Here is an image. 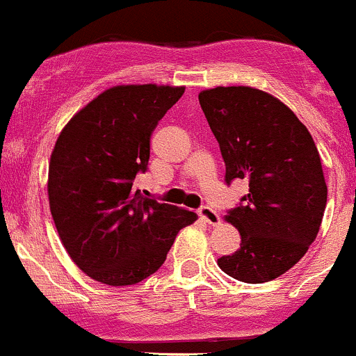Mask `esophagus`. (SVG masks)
<instances>
[{"mask_svg": "<svg viewBox=\"0 0 356 356\" xmlns=\"http://www.w3.org/2000/svg\"><path fill=\"white\" fill-rule=\"evenodd\" d=\"M199 218L202 221H206V223L213 225V227H218V225H220V221H221L220 214H218L216 211H213V209H211V207H207V206L200 207V209H199Z\"/></svg>", "mask_w": 356, "mask_h": 356, "instance_id": "34e87169", "label": "esophagus"}]
</instances>
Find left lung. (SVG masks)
Masks as SVG:
<instances>
[{"label":"left lung","mask_w":356,"mask_h":356,"mask_svg":"<svg viewBox=\"0 0 356 356\" xmlns=\"http://www.w3.org/2000/svg\"><path fill=\"white\" fill-rule=\"evenodd\" d=\"M199 102L227 183H249L242 206L225 216L241 234V248L218 266L241 282H270L296 265L320 230L327 204L320 154L296 114L266 91L216 86L200 91Z\"/></svg>","instance_id":"obj_1"}]
</instances>
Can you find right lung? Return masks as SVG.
Instances as JSON below:
<instances>
[{
    "mask_svg": "<svg viewBox=\"0 0 356 356\" xmlns=\"http://www.w3.org/2000/svg\"><path fill=\"white\" fill-rule=\"evenodd\" d=\"M185 86L119 84L84 105L60 131L48 166L58 237L77 268L105 286H133L161 268L177 234L197 220L133 188L150 136Z\"/></svg>",
    "mask_w": 356,
    "mask_h": 356,
    "instance_id": "add662e5",
    "label": "right lung"
}]
</instances>
